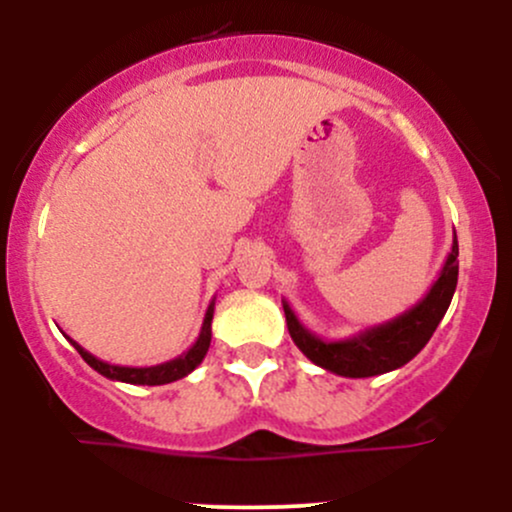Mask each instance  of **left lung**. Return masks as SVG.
I'll return each mask as SVG.
<instances>
[{
    "label": "left lung",
    "instance_id": "left-lung-1",
    "mask_svg": "<svg viewBox=\"0 0 512 512\" xmlns=\"http://www.w3.org/2000/svg\"><path fill=\"white\" fill-rule=\"evenodd\" d=\"M460 248H457V236L452 238V250L440 269L438 279L433 281L431 291L421 298L414 308L404 310L395 320H387L383 325L368 327V330L354 334L346 339H322L317 337L298 320L291 305L284 303L286 325L293 344L303 351L315 366L330 370V373L344 375V378H370V375H383L390 370L402 368L411 358L419 354L433 337L436 327L448 313L452 293L457 286V262Z\"/></svg>",
    "mask_w": 512,
    "mask_h": 512
}]
</instances>
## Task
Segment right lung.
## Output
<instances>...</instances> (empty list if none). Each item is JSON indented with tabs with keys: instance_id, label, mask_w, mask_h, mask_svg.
Returning a JSON list of instances; mask_svg holds the SVG:
<instances>
[{
	"instance_id": "1",
	"label": "right lung",
	"mask_w": 512,
	"mask_h": 512,
	"mask_svg": "<svg viewBox=\"0 0 512 512\" xmlns=\"http://www.w3.org/2000/svg\"><path fill=\"white\" fill-rule=\"evenodd\" d=\"M211 320H214V301L209 303L207 315H204L202 330H199L197 342L185 351V354L173 358V361L158 363V366H149V368H129V366H113V363H105L101 358H96L93 354H88L84 346H79L74 339H69L76 351H79L81 358L91 366L93 370L105 375V378L117 380V383H129V385H168L175 383V380L185 378L195 370L199 363L204 361L207 356L209 344H211Z\"/></svg>"
}]
</instances>
